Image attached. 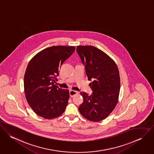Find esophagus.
<instances>
[{"mask_svg":"<svg viewBox=\"0 0 154 154\" xmlns=\"http://www.w3.org/2000/svg\"><path fill=\"white\" fill-rule=\"evenodd\" d=\"M77 94H78V92L77 91H74V90H70L69 91V96L71 97H72L73 96H74L75 95H76Z\"/></svg>","mask_w":154,"mask_h":154,"instance_id":"1","label":"esophagus"}]
</instances>
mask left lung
Returning a JSON list of instances; mask_svg holds the SVG:
<instances>
[{"instance_id":"8db88e82","label":"left lung","mask_w":154,"mask_h":154,"mask_svg":"<svg viewBox=\"0 0 154 154\" xmlns=\"http://www.w3.org/2000/svg\"><path fill=\"white\" fill-rule=\"evenodd\" d=\"M77 52L85 67L93 91L88 95L81 92L83 102L79 110L85 119L99 122L106 119L116 107L119 95V69L106 53L93 46H77Z\"/></svg>"}]
</instances>
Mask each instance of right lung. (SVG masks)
I'll return each instance as SVG.
<instances>
[{
  "label": "right lung",
  "instance_id": "obj_1",
  "mask_svg": "<svg viewBox=\"0 0 154 154\" xmlns=\"http://www.w3.org/2000/svg\"><path fill=\"white\" fill-rule=\"evenodd\" d=\"M75 49L71 46H52L39 52L28 63L24 75V91L27 102L37 115L51 119L65 111L69 91L55 83L63 63Z\"/></svg>",
  "mask_w": 154,
  "mask_h": 154
}]
</instances>
